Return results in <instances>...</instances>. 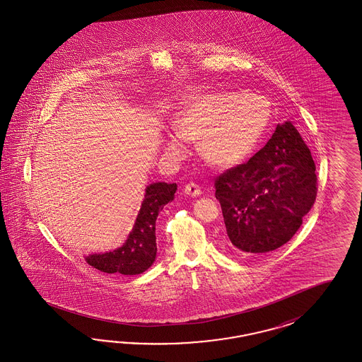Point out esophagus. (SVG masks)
Segmentation results:
<instances>
[{
	"mask_svg": "<svg viewBox=\"0 0 362 362\" xmlns=\"http://www.w3.org/2000/svg\"><path fill=\"white\" fill-rule=\"evenodd\" d=\"M183 191H185V194L188 195V197H199V195L202 194L200 188H199L197 183H194V182H191V183L186 185L185 188H183Z\"/></svg>",
	"mask_w": 362,
	"mask_h": 362,
	"instance_id": "obj_1",
	"label": "esophagus"
}]
</instances>
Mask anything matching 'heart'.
<instances>
[{
	"label": "heart",
	"instance_id": "1",
	"mask_svg": "<svg viewBox=\"0 0 362 362\" xmlns=\"http://www.w3.org/2000/svg\"><path fill=\"white\" fill-rule=\"evenodd\" d=\"M269 115V107L260 97L211 93L189 100L179 112L174 129L180 139L199 142V153L206 163L228 168L252 153ZM167 151L180 155L185 146L171 138Z\"/></svg>",
	"mask_w": 362,
	"mask_h": 362
}]
</instances>
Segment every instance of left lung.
<instances>
[{"instance_id": "1", "label": "left lung", "mask_w": 362, "mask_h": 362, "mask_svg": "<svg viewBox=\"0 0 362 362\" xmlns=\"http://www.w3.org/2000/svg\"><path fill=\"white\" fill-rule=\"evenodd\" d=\"M316 165L291 122L277 124L262 150L215 177L230 247L272 252L291 240L317 195Z\"/></svg>"}]
</instances>
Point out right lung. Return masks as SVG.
<instances>
[{"label":"right lung","mask_w":362,"mask_h":362,"mask_svg":"<svg viewBox=\"0 0 362 362\" xmlns=\"http://www.w3.org/2000/svg\"><path fill=\"white\" fill-rule=\"evenodd\" d=\"M176 183H153L146 188V195L135 226L121 248L90 255L86 262L106 274H139L148 269L156 256L155 221L159 212L174 199Z\"/></svg>","instance_id":"add662e5"}]
</instances>
